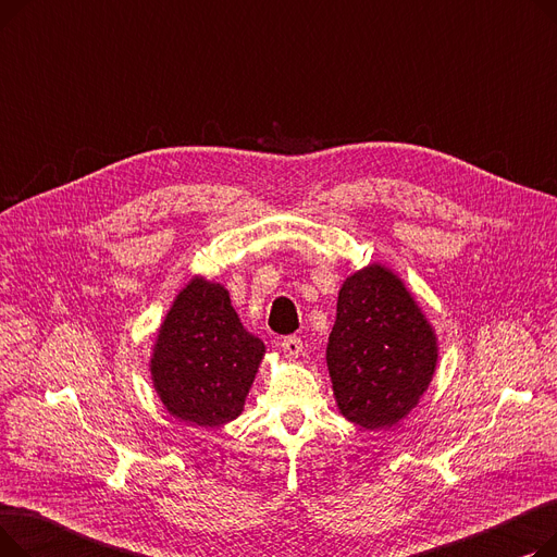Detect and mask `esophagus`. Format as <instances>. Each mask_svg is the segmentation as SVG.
<instances>
[{
	"instance_id": "34e87169",
	"label": "esophagus",
	"mask_w": 557,
	"mask_h": 557,
	"mask_svg": "<svg viewBox=\"0 0 557 557\" xmlns=\"http://www.w3.org/2000/svg\"><path fill=\"white\" fill-rule=\"evenodd\" d=\"M280 347H282V352H284V357L286 359H298L300 355H302V341L298 338V336H286L282 343H280Z\"/></svg>"
}]
</instances>
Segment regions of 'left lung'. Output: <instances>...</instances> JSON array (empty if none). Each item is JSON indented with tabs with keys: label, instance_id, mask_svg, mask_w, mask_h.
<instances>
[{
	"label": "left lung",
	"instance_id": "obj_1",
	"mask_svg": "<svg viewBox=\"0 0 557 557\" xmlns=\"http://www.w3.org/2000/svg\"><path fill=\"white\" fill-rule=\"evenodd\" d=\"M435 366V330L401 277L370 263L343 282L327 368L345 420L393 429L418 406Z\"/></svg>",
	"mask_w": 557,
	"mask_h": 557
}]
</instances>
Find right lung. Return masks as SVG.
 <instances>
[{"label":"right lung","mask_w":557,"mask_h":557,"mask_svg":"<svg viewBox=\"0 0 557 557\" xmlns=\"http://www.w3.org/2000/svg\"><path fill=\"white\" fill-rule=\"evenodd\" d=\"M263 355L267 347L242 325L227 288L196 275L158 330L153 388L175 420L221 426L242 416Z\"/></svg>","instance_id":"1"}]
</instances>
